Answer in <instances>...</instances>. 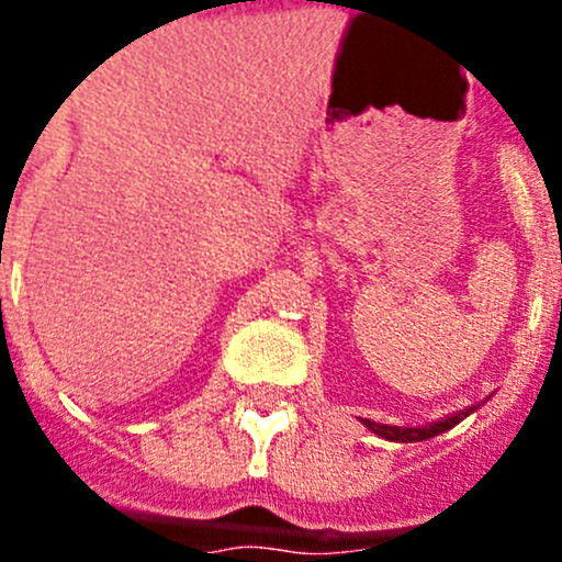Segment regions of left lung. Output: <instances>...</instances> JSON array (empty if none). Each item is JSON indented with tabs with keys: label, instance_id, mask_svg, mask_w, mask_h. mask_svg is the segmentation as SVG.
<instances>
[{
	"label": "left lung",
	"instance_id": "1",
	"mask_svg": "<svg viewBox=\"0 0 562 562\" xmlns=\"http://www.w3.org/2000/svg\"><path fill=\"white\" fill-rule=\"evenodd\" d=\"M481 405H470V408L459 411V414L448 416V419H439V422H430V425H419V428H400V425H380V422H371V419H362V425L371 430V434H376L380 439H389V441H425V439H434V436L445 434V430H450L453 425H459L461 419H467V416L473 414V411H479Z\"/></svg>",
	"mask_w": 562,
	"mask_h": 562
}]
</instances>
